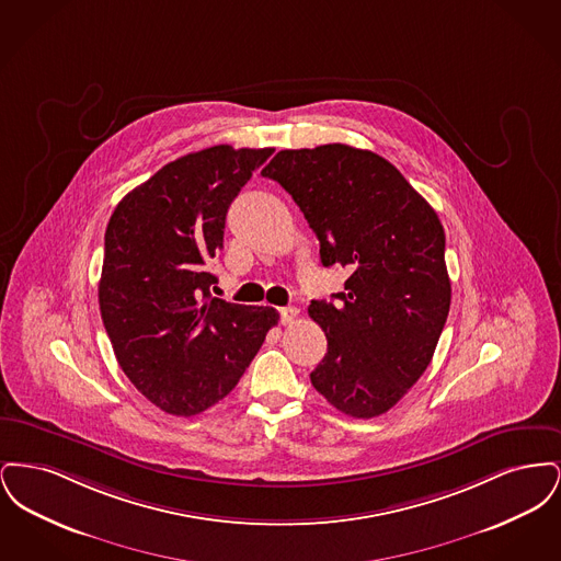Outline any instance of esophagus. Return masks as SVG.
<instances>
[{"label": "esophagus", "instance_id": "esophagus-1", "mask_svg": "<svg viewBox=\"0 0 561 561\" xmlns=\"http://www.w3.org/2000/svg\"><path fill=\"white\" fill-rule=\"evenodd\" d=\"M279 320H282L284 325H290V323L298 320V309H296V307H284V309H279Z\"/></svg>", "mask_w": 561, "mask_h": 561}]
</instances>
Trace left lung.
I'll return each instance as SVG.
<instances>
[{"mask_svg": "<svg viewBox=\"0 0 561 561\" xmlns=\"http://www.w3.org/2000/svg\"><path fill=\"white\" fill-rule=\"evenodd\" d=\"M261 174L293 195L323 267L351 271L336 305H309L328 339L313 387L353 419L385 414L427 370L450 311L437 214L393 163L341 142L284 149Z\"/></svg>", "mask_w": 561, "mask_h": 561, "instance_id": "left-lung-1", "label": "left lung"}]
</instances>
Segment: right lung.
Returning <instances> with one entry per match:
<instances>
[{"instance_id": "right-lung-1", "label": "right lung", "mask_w": 561, "mask_h": 561, "mask_svg": "<svg viewBox=\"0 0 561 561\" xmlns=\"http://www.w3.org/2000/svg\"><path fill=\"white\" fill-rule=\"evenodd\" d=\"M273 149L216 145L165 163L111 214L99 305L124 374L160 410L193 416L240 382L279 316L214 298L208 263L231 202Z\"/></svg>"}]
</instances>
